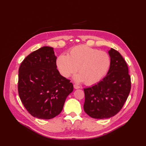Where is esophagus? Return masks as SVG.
<instances>
[{"instance_id": "obj_1", "label": "esophagus", "mask_w": 146, "mask_h": 146, "mask_svg": "<svg viewBox=\"0 0 146 146\" xmlns=\"http://www.w3.org/2000/svg\"><path fill=\"white\" fill-rule=\"evenodd\" d=\"M74 88H75V89H79V88H80V86L76 85V84H74Z\"/></svg>"}]
</instances>
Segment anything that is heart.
Instances as JSON below:
<instances>
[{
  "label": "heart",
  "mask_w": 146,
  "mask_h": 146,
  "mask_svg": "<svg viewBox=\"0 0 146 146\" xmlns=\"http://www.w3.org/2000/svg\"><path fill=\"white\" fill-rule=\"evenodd\" d=\"M110 65L107 53L85 45L72 47L68 55L61 54L56 59V66L61 75L68 78L77 72V82L94 85L100 81L107 74Z\"/></svg>",
  "instance_id": "b5f03b06"
}]
</instances>
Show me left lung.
I'll use <instances>...</instances> for the list:
<instances>
[{
	"label": "left lung",
	"instance_id": "left-lung-1",
	"mask_svg": "<svg viewBox=\"0 0 146 146\" xmlns=\"http://www.w3.org/2000/svg\"><path fill=\"white\" fill-rule=\"evenodd\" d=\"M110 66L103 79L84 89L85 113L94 119H107L120 111L131 89L129 69L120 53L111 48L108 50Z\"/></svg>",
	"mask_w": 146,
	"mask_h": 146
}]
</instances>
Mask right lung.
<instances>
[{"label": "right lung", "instance_id": "obj_1", "mask_svg": "<svg viewBox=\"0 0 146 146\" xmlns=\"http://www.w3.org/2000/svg\"><path fill=\"white\" fill-rule=\"evenodd\" d=\"M54 48L44 46L23 60L19 69L18 92L35 117L50 119L61 113L73 85L56 69Z\"/></svg>", "mask_w": 146, "mask_h": 146}]
</instances>
